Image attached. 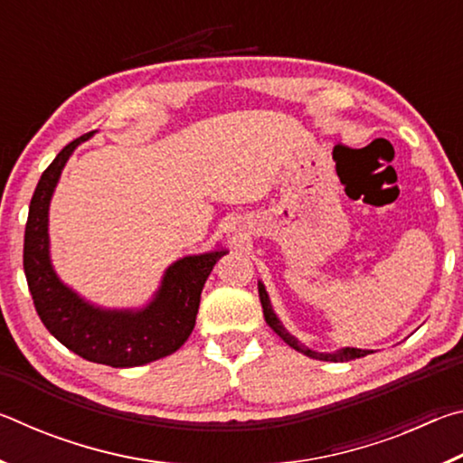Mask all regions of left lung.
Masks as SVG:
<instances>
[{
  "label": "left lung",
  "mask_w": 463,
  "mask_h": 463,
  "mask_svg": "<svg viewBox=\"0 0 463 463\" xmlns=\"http://www.w3.org/2000/svg\"><path fill=\"white\" fill-rule=\"evenodd\" d=\"M257 288H260V300H261V307H263L265 323H268L273 328V333H276L278 336H281V339H284V343H288L292 349L300 351V354L308 355L312 359H320V362H351V359H359V357H365V355L373 354V351H370V349H355V347H343L339 351H333V354H320V351H315V349L307 347V345L298 341L296 336L292 333H288L286 326L281 325V320L278 318V315L271 308L269 294H268V289H265L263 281H260V284H257Z\"/></svg>",
  "instance_id": "1"
}]
</instances>
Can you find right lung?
Returning <instances> with one entry per match:
<instances>
[{
    "mask_svg": "<svg viewBox=\"0 0 463 463\" xmlns=\"http://www.w3.org/2000/svg\"><path fill=\"white\" fill-rule=\"evenodd\" d=\"M90 135L69 143L41 175L24 232V273L38 317L59 343L83 359L137 367L167 357L192 335L210 271L229 250L218 247L169 265L143 308H101L62 281L51 261L49 208L69 156Z\"/></svg>",
    "mask_w": 463,
    "mask_h": 463,
    "instance_id": "1",
    "label": "right lung"
}]
</instances>
